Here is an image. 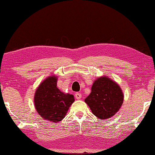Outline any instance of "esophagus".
<instances>
[{
    "instance_id": "1",
    "label": "esophagus",
    "mask_w": 155,
    "mask_h": 155,
    "mask_svg": "<svg viewBox=\"0 0 155 155\" xmlns=\"http://www.w3.org/2000/svg\"><path fill=\"white\" fill-rule=\"evenodd\" d=\"M74 96H75V98H76V99H78V100L81 99V98L82 97V94H81V93H79V92H77V93H76V94H74Z\"/></svg>"
}]
</instances>
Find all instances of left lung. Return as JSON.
Here are the masks:
<instances>
[{
	"label": "left lung",
	"instance_id": "obj_1",
	"mask_svg": "<svg viewBox=\"0 0 155 155\" xmlns=\"http://www.w3.org/2000/svg\"><path fill=\"white\" fill-rule=\"evenodd\" d=\"M91 111L100 119H107L115 114L124 102V94L114 81L106 77L97 78L91 91L85 99Z\"/></svg>",
	"mask_w": 155,
	"mask_h": 155
}]
</instances>
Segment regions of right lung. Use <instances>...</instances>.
Here are the masks:
<instances>
[{"mask_svg": "<svg viewBox=\"0 0 155 155\" xmlns=\"http://www.w3.org/2000/svg\"><path fill=\"white\" fill-rule=\"evenodd\" d=\"M74 101V96L64 94L57 87V77L46 78L38 86L35 94V106L41 117L58 123L64 119Z\"/></svg>", "mask_w": 155, "mask_h": 155, "instance_id": "add662e5", "label": "right lung"}]
</instances>
